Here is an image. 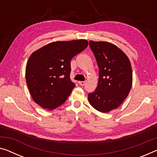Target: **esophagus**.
<instances>
[{
	"instance_id": "34e87169",
	"label": "esophagus",
	"mask_w": 157,
	"mask_h": 157,
	"mask_svg": "<svg viewBox=\"0 0 157 157\" xmlns=\"http://www.w3.org/2000/svg\"><path fill=\"white\" fill-rule=\"evenodd\" d=\"M78 84L81 86H85L86 81H78Z\"/></svg>"
}]
</instances>
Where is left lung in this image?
I'll return each mask as SVG.
<instances>
[{
	"label": "left lung",
	"instance_id": "obj_1",
	"mask_svg": "<svg viewBox=\"0 0 157 157\" xmlns=\"http://www.w3.org/2000/svg\"><path fill=\"white\" fill-rule=\"evenodd\" d=\"M89 45L99 68V80L94 92L88 94L91 106L100 112L117 109L128 95L132 82L131 64L117 45L90 40Z\"/></svg>",
	"mask_w": 157,
	"mask_h": 157
}]
</instances>
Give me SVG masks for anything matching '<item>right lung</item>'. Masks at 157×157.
Returning <instances> with one entry per match:
<instances>
[{
  "mask_svg": "<svg viewBox=\"0 0 157 157\" xmlns=\"http://www.w3.org/2000/svg\"><path fill=\"white\" fill-rule=\"evenodd\" d=\"M88 45L84 39L55 41L31 55L26 63L25 76L36 103L48 110L64 103L75 87L70 79L71 60Z\"/></svg>",
  "mask_w": 157,
  "mask_h": 157,
  "instance_id": "right-lung-1",
  "label": "right lung"
}]
</instances>
